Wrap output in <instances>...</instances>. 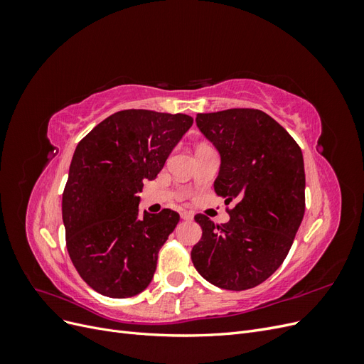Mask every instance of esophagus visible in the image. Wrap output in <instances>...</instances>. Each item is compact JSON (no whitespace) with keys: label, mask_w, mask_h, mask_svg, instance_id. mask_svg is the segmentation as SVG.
Here are the masks:
<instances>
[{"label":"esophagus","mask_w":364,"mask_h":364,"mask_svg":"<svg viewBox=\"0 0 364 364\" xmlns=\"http://www.w3.org/2000/svg\"><path fill=\"white\" fill-rule=\"evenodd\" d=\"M181 217L183 218V220H193V213H190V211H181Z\"/></svg>","instance_id":"1"}]
</instances>
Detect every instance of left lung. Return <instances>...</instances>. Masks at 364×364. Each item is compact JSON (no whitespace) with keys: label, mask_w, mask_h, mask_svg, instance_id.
<instances>
[{"label":"left lung","mask_w":364,"mask_h":364,"mask_svg":"<svg viewBox=\"0 0 364 364\" xmlns=\"http://www.w3.org/2000/svg\"><path fill=\"white\" fill-rule=\"evenodd\" d=\"M196 124L220 155L214 191L229 222L194 220L202 238L191 250L196 270L220 289L247 290L278 270L305 213L301 147L279 123L258 109L197 114Z\"/></svg>","instance_id":"left-lung-1"}]
</instances>
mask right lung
<instances>
[{
  "label": "right lung",
  "instance_id": "add662e5",
  "mask_svg": "<svg viewBox=\"0 0 364 364\" xmlns=\"http://www.w3.org/2000/svg\"><path fill=\"white\" fill-rule=\"evenodd\" d=\"M193 126L185 114L127 109L103 119L75 147L62 196L67 249L91 289L130 297L149 287L159 249L179 214L139 217L144 181H153Z\"/></svg>",
  "mask_w": 364,
  "mask_h": 364
}]
</instances>
